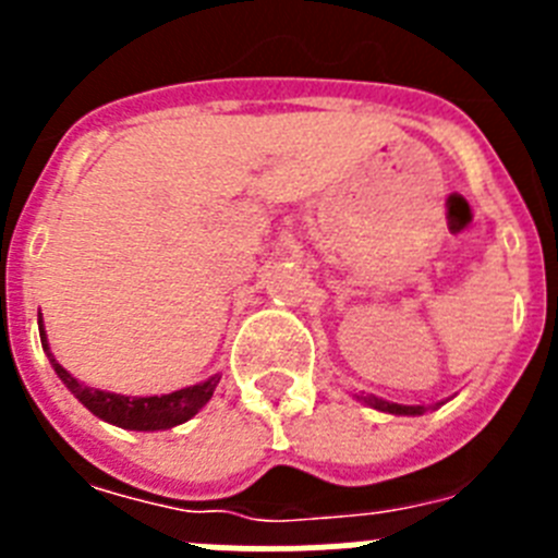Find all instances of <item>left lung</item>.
Segmentation results:
<instances>
[{"label": "left lung", "instance_id": "1", "mask_svg": "<svg viewBox=\"0 0 558 558\" xmlns=\"http://www.w3.org/2000/svg\"><path fill=\"white\" fill-rule=\"evenodd\" d=\"M366 402L377 408V411L397 413V416H418V413H425V405H397V402H386V399L379 397H366Z\"/></svg>", "mask_w": 558, "mask_h": 558}]
</instances>
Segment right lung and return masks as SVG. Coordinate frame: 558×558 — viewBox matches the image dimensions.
Listing matches in <instances>:
<instances>
[{
    "label": "right lung",
    "mask_w": 558,
    "mask_h": 558,
    "mask_svg": "<svg viewBox=\"0 0 558 558\" xmlns=\"http://www.w3.org/2000/svg\"><path fill=\"white\" fill-rule=\"evenodd\" d=\"M38 329H41L44 352L49 354L41 318H38ZM49 363H52L58 377L63 379V386L75 393L88 411L95 413V416L106 418V422H111V425L125 427V430H170V427L181 425V422L195 416V413L209 402L211 393H215V388H218L220 383V377L215 374V377L204 379L198 386L181 388V391L172 393H161V397H122V393L86 388L81 379L72 377L52 354H49Z\"/></svg>",
    "instance_id": "1"
}]
</instances>
